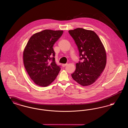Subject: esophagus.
<instances>
[{
	"label": "esophagus",
	"instance_id": "esophagus-1",
	"mask_svg": "<svg viewBox=\"0 0 128 128\" xmlns=\"http://www.w3.org/2000/svg\"><path fill=\"white\" fill-rule=\"evenodd\" d=\"M67 64H63L62 65V67H65V66H67Z\"/></svg>",
	"mask_w": 128,
	"mask_h": 128
}]
</instances>
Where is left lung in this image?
<instances>
[{
	"instance_id": "8db88e82",
	"label": "left lung",
	"mask_w": 128,
	"mask_h": 128,
	"mask_svg": "<svg viewBox=\"0 0 128 128\" xmlns=\"http://www.w3.org/2000/svg\"><path fill=\"white\" fill-rule=\"evenodd\" d=\"M79 51L80 60L72 78L84 86L94 83L104 69L106 55L103 44L96 34L91 30L78 28L68 30Z\"/></svg>"
}]
</instances>
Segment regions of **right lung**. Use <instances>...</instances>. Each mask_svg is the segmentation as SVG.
Segmentation results:
<instances>
[{
	"mask_svg": "<svg viewBox=\"0 0 128 128\" xmlns=\"http://www.w3.org/2000/svg\"><path fill=\"white\" fill-rule=\"evenodd\" d=\"M63 31L44 30L30 37L24 51L25 68L36 85L46 87L56 78L60 68L55 62L53 48Z\"/></svg>",
	"mask_w": 128,
	"mask_h": 128,
	"instance_id": "add662e5",
	"label": "right lung"
}]
</instances>
